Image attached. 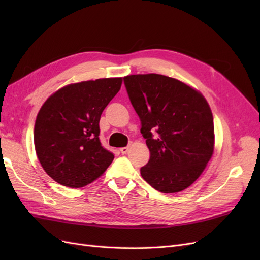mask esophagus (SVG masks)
Returning a JSON list of instances; mask_svg holds the SVG:
<instances>
[{
    "mask_svg": "<svg viewBox=\"0 0 260 260\" xmlns=\"http://www.w3.org/2000/svg\"><path fill=\"white\" fill-rule=\"evenodd\" d=\"M128 151H129V147H128V146H124V147H121V148H120V152H121L122 154H127Z\"/></svg>",
    "mask_w": 260,
    "mask_h": 260,
    "instance_id": "obj_1",
    "label": "esophagus"
}]
</instances>
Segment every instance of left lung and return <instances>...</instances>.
Listing matches in <instances>:
<instances>
[{
	"mask_svg": "<svg viewBox=\"0 0 260 260\" xmlns=\"http://www.w3.org/2000/svg\"><path fill=\"white\" fill-rule=\"evenodd\" d=\"M123 82L151 153L141 176L161 193L183 191L214 153V119L207 101L191 86L162 75H131Z\"/></svg>",
	"mask_w": 260,
	"mask_h": 260,
	"instance_id": "8db88e82",
	"label": "left lung"
}]
</instances>
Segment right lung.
Returning a JSON list of instances; mask_svg holds the SVG:
<instances>
[{
	"label": "right lung",
	"mask_w": 260,
	"mask_h": 260,
	"mask_svg": "<svg viewBox=\"0 0 260 260\" xmlns=\"http://www.w3.org/2000/svg\"><path fill=\"white\" fill-rule=\"evenodd\" d=\"M121 83L122 78H105L69 84L42 105L35 124L36 152L57 183L85 186L112 164L114 154L102 146L99 123Z\"/></svg>",
	"instance_id": "add662e5"
}]
</instances>
